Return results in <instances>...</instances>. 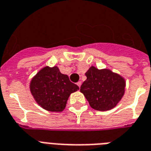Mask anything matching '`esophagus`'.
Masks as SVG:
<instances>
[{"mask_svg": "<svg viewBox=\"0 0 151 151\" xmlns=\"http://www.w3.org/2000/svg\"><path fill=\"white\" fill-rule=\"evenodd\" d=\"M77 85H78V86H79V87H80V86H81V84H82V83H81V81H79L78 82V83H77Z\"/></svg>", "mask_w": 151, "mask_h": 151, "instance_id": "1", "label": "esophagus"}]
</instances>
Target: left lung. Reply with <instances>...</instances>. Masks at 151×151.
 Masks as SVG:
<instances>
[{
  "mask_svg": "<svg viewBox=\"0 0 151 151\" xmlns=\"http://www.w3.org/2000/svg\"><path fill=\"white\" fill-rule=\"evenodd\" d=\"M85 75L86 79L80 86V91L91 108L106 111L115 107L124 94V79L110 70H99L93 66Z\"/></svg>",
  "mask_w": 151,
  "mask_h": 151,
  "instance_id": "8db88e82",
  "label": "left lung"
}]
</instances>
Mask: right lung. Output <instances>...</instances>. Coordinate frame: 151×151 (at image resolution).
I'll use <instances>...</instances> for the list:
<instances>
[{"label": "right lung", "mask_w": 151, "mask_h": 151, "mask_svg": "<svg viewBox=\"0 0 151 151\" xmlns=\"http://www.w3.org/2000/svg\"><path fill=\"white\" fill-rule=\"evenodd\" d=\"M30 88L39 106L48 111L59 112L65 108L69 95L79 86L57 67H45L32 79Z\"/></svg>", "instance_id": "add662e5"}]
</instances>
